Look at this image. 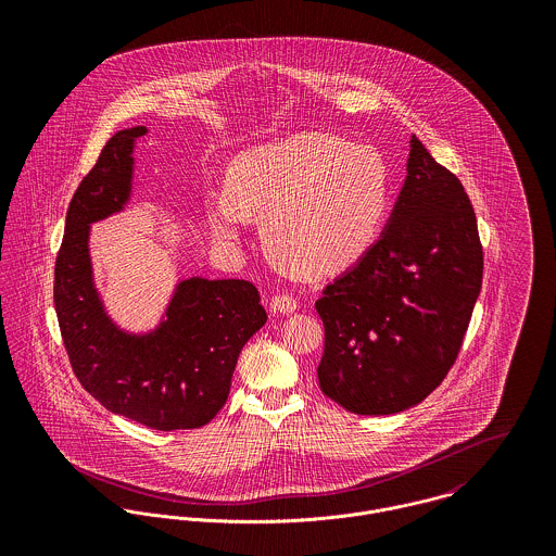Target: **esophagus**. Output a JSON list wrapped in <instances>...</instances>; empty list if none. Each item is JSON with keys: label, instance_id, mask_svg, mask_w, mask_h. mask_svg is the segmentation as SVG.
<instances>
[{"label": "esophagus", "instance_id": "34e87169", "mask_svg": "<svg viewBox=\"0 0 556 556\" xmlns=\"http://www.w3.org/2000/svg\"><path fill=\"white\" fill-rule=\"evenodd\" d=\"M269 306L276 315H291L298 311V300L293 295H274Z\"/></svg>", "mask_w": 556, "mask_h": 556}]
</instances>
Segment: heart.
<instances>
[{"instance_id": "heart-1", "label": "heart", "mask_w": 556, "mask_h": 556, "mask_svg": "<svg viewBox=\"0 0 556 556\" xmlns=\"http://www.w3.org/2000/svg\"><path fill=\"white\" fill-rule=\"evenodd\" d=\"M388 203V164L377 150L298 132L236 156L227 192L205 197V216L212 236L229 245L250 218H261L267 252L291 271L318 278L368 252Z\"/></svg>"}]
</instances>
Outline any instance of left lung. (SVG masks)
I'll return each instance as SVG.
<instances>
[{"mask_svg": "<svg viewBox=\"0 0 556 556\" xmlns=\"http://www.w3.org/2000/svg\"><path fill=\"white\" fill-rule=\"evenodd\" d=\"M481 274L473 205L413 135L386 231L315 304L325 325L320 392L357 415L419 404L458 357Z\"/></svg>", "mask_w": 556, "mask_h": 556, "instance_id": "8db88e82", "label": "left lung"}]
</instances>
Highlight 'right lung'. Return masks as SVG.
Instances as JSON below:
<instances>
[{"label":"right lung","instance_id":"add662e5","mask_svg":"<svg viewBox=\"0 0 556 556\" xmlns=\"http://www.w3.org/2000/svg\"><path fill=\"white\" fill-rule=\"evenodd\" d=\"M146 126L109 139L83 177L55 263V313L80 386L104 408L154 430L201 428L225 406L243 344L267 313L248 280L184 278L159 325L128 331L109 315L93 280L91 225L132 197L135 146Z\"/></svg>","mask_w":556,"mask_h":556}]
</instances>
